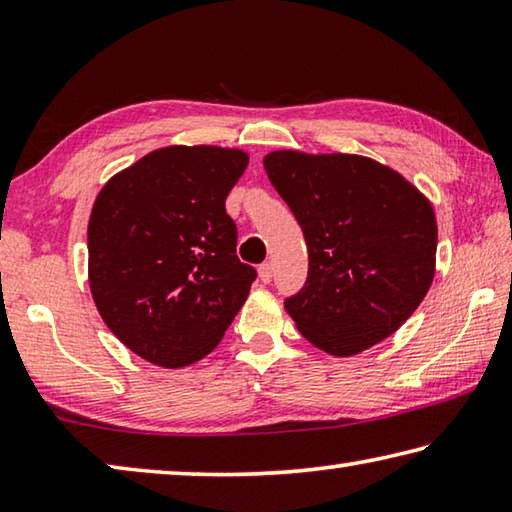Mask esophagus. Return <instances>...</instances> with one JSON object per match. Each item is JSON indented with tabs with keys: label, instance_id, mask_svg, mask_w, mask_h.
Segmentation results:
<instances>
[{
	"label": "esophagus",
	"instance_id": "1",
	"mask_svg": "<svg viewBox=\"0 0 512 512\" xmlns=\"http://www.w3.org/2000/svg\"><path fill=\"white\" fill-rule=\"evenodd\" d=\"M259 280H262L264 284L273 280V264L271 262H264L262 266H259Z\"/></svg>",
	"mask_w": 512,
	"mask_h": 512
}]
</instances>
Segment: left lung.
<instances>
[{"instance_id":"left-lung-1","label":"left lung","mask_w":512,"mask_h":512,"mask_svg":"<svg viewBox=\"0 0 512 512\" xmlns=\"http://www.w3.org/2000/svg\"><path fill=\"white\" fill-rule=\"evenodd\" d=\"M309 250V275L284 309L309 343L352 357L404 325L436 273L427 196L363 155L273 151L264 158Z\"/></svg>"}]
</instances>
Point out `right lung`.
<instances>
[{
  "instance_id": "obj_1",
  "label": "right lung",
  "mask_w": 512,
  "mask_h": 512,
  "mask_svg": "<svg viewBox=\"0 0 512 512\" xmlns=\"http://www.w3.org/2000/svg\"><path fill=\"white\" fill-rule=\"evenodd\" d=\"M248 153L164 146L112 176L88 223L90 291L137 357L183 368L210 354L244 305L255 268L237 257L225 198Z\"/></svg>"
}]
</instances>
